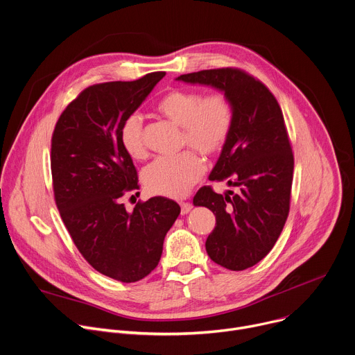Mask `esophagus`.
Here are the masks:
<instances>
[{
    "instance_id": "34e87169",
    "label": "esophagus",
    "mask_w": 355,
    "mask_h": 355,
    "mask_svg": "<svg viewBox=\"0 0 355 355\" xmlns=\"http://www.w3.org/2000/svg\"><path fill=\"white\" fill-rule=\"evenodd\" d=\"M180 205H181V214L182 215L188 214L191 211V208H192V204H189V202H181Z\"/></svg>"
}]
</instances>
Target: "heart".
Here are the masks:
<instances>
[{"label":"heart","instance_id":"obj_1","mask_svg":"<svg viewBox=\"0 0 355 355\" xmlns=\"http://www.w3.org/2000/svg\"><path fill=\"white\" fill-rule=\"evenodd\" d=\"M155 110L181 125V146L196 148L205 155L219 154L228 144L235 123V109L223 92L204 94L196 89H174L166 93ZM123 150L133 159H144L147 147L139 114L127 116L119 128ZM196 150L174 157H159L144 168L143 184L151 196L182 198L205 171V161Z\"/></svg>","mask_w":355,"mask_h":355}]
</instances>
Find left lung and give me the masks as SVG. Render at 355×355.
<instances>
[{"instance_id": "1", "label": "left lung", "mask_w": 355, "mask_h": 355, "mask_svg": "<svg viewBox=\"0 0 355 355\" xmlns=\"http://www.w3.org/2000/svg\"><path fill=\"white\" fill-rule=\"evenodd\" d=\"M178 80L211 85L234 105L232 136L209 178L239 191L220 196L207 185L194 205L209 208L216 218L205 242L211 259L245 270L272 250L288 216L295 157L282 109L265 83L238 68L192 72Z\"/></svg>"}]
</instances>
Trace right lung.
I'll use <instances>...</instances> for the list:
<instances>
[{
    "label": "right lung",
    "mask_w": 355,
    "mask_h": 355,
    "mask_svg": "<svg viewBox=\"0 0 355 355\" xmlns=\"http://www.w3.org/2000/svg\"><path fill=\"white\" fill-rule=\"evenodd\" d=\"M166 72L82 90L62 112L51 140V171L60 218L86 262L99 273L133 283L151 273L180 205L164 197L127 212L121 197L137 191L132 157L119 140L121 121L136 112Z\"/></svg>",
    "instance_id": "obj_1"
}]
</instances>
